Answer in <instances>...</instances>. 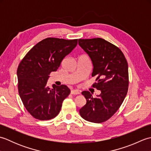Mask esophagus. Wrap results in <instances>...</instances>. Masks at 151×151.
<instances>
[{"instance_id":"obj_1","label":"esophagus","mask_w":151,"mask_h":151,"mask_svg":"<svg viewBox=\"0 0 151 151\" xmlns=\"http://www.w3.org/2000/svg\"><path fill=\"white\" fill-rule=\"evenodd\" d=\"M70 93L72 95H79L81 93V92L77 90V89H72V90L70 91Z\"/></svg>"}]
</instances>
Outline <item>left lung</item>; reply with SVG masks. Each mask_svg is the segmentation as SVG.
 <instances>
[{"instance_id":"left-lung-1","label":"left lung","mask_w":151,"mask_h":151,"mask_svg":"<svg viewBox=\"0 0 151 151\" xmlns=\"http://www.w3.org/2000/svg\"><path fill=\"white\" fill-rule=\"evenodd\" d=\"M78 44L92 61V76H97L93 87L101 93L93 98L82 91L86 99L79 112L84 119L101 123L109 119L119 108L129 88V67L122 51L102 38L79 39Z\"/></svg>"}]
</instances>
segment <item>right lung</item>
Segmentation results:
<instances>
[{"mask_svg": "<svg viewBox=\"0 0 151 151\" xmlns=\"http://www.w3.org/2000/svg\"><path fill=\"white\" fill-rule=\"evenodd\" d=\"M77 43V39L46 38L32 48L19 63V94L27 110L37 119L49 120L57 116L63 100L69 95L67 86L53 84L50 88L47 80Z\"/></svg>", "mask_w": 151, "mask_h": 151, "instance_id": "1", "label": "right lung"}]
</instances>
